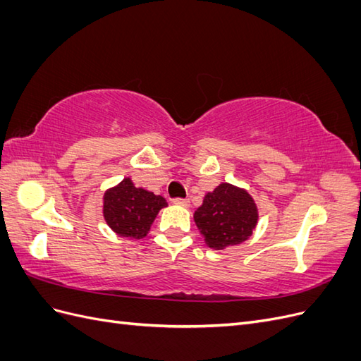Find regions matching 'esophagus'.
I'll return each instance as SVG.
<instances>
[{"label":"esophagus","mask_w":361,"mask_h":361,"mask_svg":"<svg viewBox=\"0 0 361 361\" xmlns=\"http://www.w3.org/2000/svg\"><path fill=\"white\" fill-rule=\"evenodd\" d=\"M173 203L178 204V206H183V207H188L190 206V200L188 199H173Z\"/></svg>","instance_id":"1"}]
</instances>
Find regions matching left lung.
Listing matches in <instances>:
<instances>
[{"label": "left lung", "instance_id": "8db88e82", "mask_svg": "<svg viewBox=\"0 0 361 361\" xmlns=\"http://www.w3.org/2000/svg\"><path fill=\"white\" fill-rule=\"evenodd\" d=\"M259 211L255 199L244 188L223 182L207 192L194 212L195 226L209 248L224 250L243 244L253 235Z\"/></svg>", "mask_w": 361, "mask_h": 361}]
</instances>
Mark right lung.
I'll use <instances>...</instances> for the list:
<instances>
[{
	"mask_svg": "<svg viewBox=\"0 0 361 361\" xmlns=\"http://www.w3.org/2000/svg\"><path fill=\"white\" fill-rule=\"evenodd\" d=\"M167 206L161 195L137 188L130 178H125L104 194L102 214L108 227L123 238L143 239L158 212Z\"/></svg>",
	"mask_w": 361,
	"mask_h": 361,
	"instance_id": "add662e5",
	"label": "right lung"
}]
</instances>
